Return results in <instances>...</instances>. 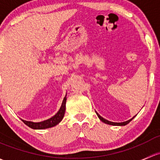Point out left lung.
Returning a JSON list of instances; mask_svg holds the SVG:
<instances>
[{"mask_svg":"<svg viewBox=\"0 0 160 160\" xmlns=\"http://www.w3.org/2000/svg\"><path fill=\"white\" fill-rule=\"evenodd\" d=\"M96 113H97V117H99V119H100V120H101L102 122H103L104 123H107V124H109V125H112V126H125V125H127V124H128L129 122H130V121L132 120V119H133L134 117H136V116H135V117H132V119H130V120H127V121H125V122H111V121H109V120H106V119L102 118L101 116L99 115V114L97 113V112H96Z\"/></svg>","mask_w":160,"mask_h":160,"instance_id":"left-lung-1","label":"left lung"}]
</instances>
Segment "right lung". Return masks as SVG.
<instances>
[{
    "label": "right lung",
    "instance_id": "obj_1",
    "mask_svg": "<svg viewBox=\"0 0 160 160\" xmlns=\"http://www.w3.org/2000/svg\"><path fill=\"white\" fill-rule=\"evenodd\" d=\"M66 101H67V94L66 96L63 98V102H62L61 107H60V110H58V112L55 114L54 116H53L52 117H50V119L46 120L41 121V122H31V121H27L23 120L22 121L26 124L27 126H28L29 127H31L32 129H44L50 128V127H53L57 126L59 122L63 120V117H64L65 113V110H66Z\"/></svg>",
    "mask_w": 160,
    "mask_h": 160
}]
</instances>
